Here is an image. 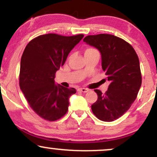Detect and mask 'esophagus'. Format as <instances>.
Returning a JSON list of instances; mask_svg holds the SVG:
<instances>
[{"mask_svg":"<svg viewBox=\"0 0 157 157\" xmlns=\"http://www.w3.org/2000/svg\"><path fill=\"white\" fill-rule=\"evenodd\" d=\"M79 91H81V92H82V93H86L89 91V89H85V88H80V89H79Z\"/></svg>","mask_w":157,"mask_h":157,"instance_id":"34e87169","label":"esophagus"}]
</instances>
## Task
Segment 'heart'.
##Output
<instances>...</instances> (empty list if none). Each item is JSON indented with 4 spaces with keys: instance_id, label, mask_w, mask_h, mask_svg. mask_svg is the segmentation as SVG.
<instances>
[{
    "instance_id": "1",
    "label": "heart",
    "mask_w": 157,
    "mask_h": 157,
    "mask_svg": "<svg viewBox=\"0 0 157 157\" xmlns=\"http://www.w3.org/2000/svg\"><path fill=\"white\" fill-rule=\"evenodd\" d=\"M97 52V51L94 48H87L86 49V51H85V54L91 53V52Z\"/></svg>"
}]
</instances>
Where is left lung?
<instances>
[{"label":"left lung","mask_w":157,"mask_h":157,"mask_svg":"<svg viewBox=\"0 0 157 157\" xmlns=\"http://www.w3.org/2000/svg\"><path fill=\"white\" fill-rule=\"evenodd\" d=\"M83 41L101 53L102 70L110 82L105 94L94 90L98 98L91 105L92 112L102 121H114L130 109L137 97L142 84L138 56L131 44L112 35H89Z\"/></svg>","instance_id":"left-lung-1"}]
</instances>
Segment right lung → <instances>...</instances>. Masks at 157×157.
<instances>
[{
	"label": "right lung",
	"mask_w": 157,
	"mask_h": 157,
	"mask_svg": "<svg viewBox=\"0 0 157 157\" xmlns=\"http://www.w3.org/2000/svg\"><path fill=\"white\" fill-rule=\"evenodd\" d=\"M83 37L82 34L40 35L32 39L23 51L20 88L32 109L44 120L55 121L67 113L69 97L76 93V89L56 85L55 73Z\"/></svg>",
	"instance_id": "add662e5"
}]
</instances>
